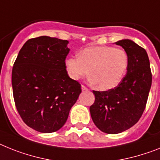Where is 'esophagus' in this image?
<instances>
[{"mask_svg": "<svg viewBox=\"0 0 160 160\" xmlns=\"http://www.w3.org/2000/svg\"><path fill=\"white\" fill-rule=\"evenodd\" d=\"M81 89H82V91H86V90H88V88H87L86 87L84 86V85H81Z\"/></svg>", "mask_w": 160, "mask_h": 160, "instance_id": "34e87169", "label": "esophagus"}]
</instances>
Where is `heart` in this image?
Instances as JSON below:
<instances>
[{
  "label": "heart",
  "mask_w": 160,
  "mask_h": 160,
  "mask_svg": "<svg viewBox=\"0 0 160 160\" xmlns=\"http://www.w3.org/2000/svg\"><path fill=\"white\" fill-rule=\"evenodd\" d=\"M68 76L73 80L87 76L101 90H109L120 83L128 66V56L122 49L100 45L80 51L79 57L68 58L65 62Z\"/></svg>",
  "instance_id": "b5f03b06"
}]
</instances>
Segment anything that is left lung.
Wrapping results in <instances>:
<instances>
[{
    "mask_svg": "<svg viewBox=\"0 0 160 160\" xmlns=\"http://www.w3.org/2000/svg\"><path fill=\"white\" fill-rule=\"evenodd\" d=\"M115 44L120 45L128 56L127 74L115 88L103 92L92 91L95 101L89 107L95 125L109 134L120 133L139 120L152 82L146 51L128 39Z\"/></svg>",
    "mask_w": 160,
    "mask_h": 160,
    "instance_id": "8db88e82",
    "label": "left lung"
}]
</instances>
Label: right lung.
I'll list each match as a JSON object with an SVG mask.
<instances>
[{
    "instance_id": "right-lung-1",
    "label": "right lung",
    "mask_w": 160,
    "mask_h": 160,
    "mask_svg": "<svg viewBox=\"0 0 160 160\" xmlns=\"http://www.w3.org/2000/svg\"><path fill=\"white\" fill-rule=\"evenodd\" d=\"M68 41L46 36L28 40L14 62L12 88L23 122L36 131L56 132L65 124L81 92L68 76Z\"/></svg>"
}]
</instances>
